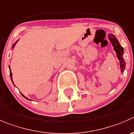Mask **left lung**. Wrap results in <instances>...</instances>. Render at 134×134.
<instances>
[{
    "label": "left lung",
    "mask_w": 134,
    "mask_h": 134,
    "mask_svg": "<svg viewBox=\"0 0 134 134\" xmlns=\"http://www.w3.org/2000/svg\"><path fill=\"white\" fill-rule=\"evenodd\" d=\"M109 41L112 43V45L113 47V49L115 51L116 53V57L120 61V70L122 74L124 72V70L126 68V62L123 58L124 54V49L123 47L120 45L118 39L116 38L113 34H109L108 35Z\"/></svg>",
    "instance_id": "left-lung-1"
}]
</instances>
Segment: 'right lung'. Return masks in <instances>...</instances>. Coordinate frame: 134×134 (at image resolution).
<instances>
[{
    "label": "right lung",
    "instance_id": "right-lung-1",
    "mask_svg": "<svg viewBox=\"0 0 134 134\" xmlns=\"http://www.w3.org/2000/svg\"><path fill=\"white\" fill-rule=\"evenodd\" d=\"M18 41V40H17V41H16V42H15V43H14V44H12V49H14V47H15V45H16V43H17V42ZM8 67H9V70H10V79H11V80H12V83H13V84H14V82H13V80H12V72H11V69H10V65H9V66H8ZM14 86H15V85H14ZM21 95H22V96L23 97H24V98H25V99H28V100H31V99H28V98H27L26 97H25V96H24V95H23V94L22 93H21Z\"/></svg>",
    "mask_w": 134,
    "mask_h": 134
}]
</instances>
